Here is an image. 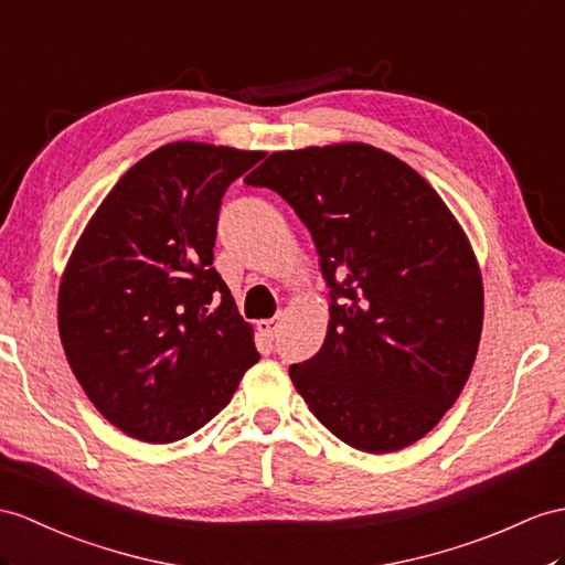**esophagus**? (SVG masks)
Instances as JSON below:
<instances>
[{"mask_svg": "<svg viewBox=\"0 0 565 565\" xmlns=\"http://www.w3.org/2000/svg\"><path fill=\"white\" fill-rule=\"evenodd\" d=\"M258 328H260V333H264L268 340H273L275 335H278V328H280V316H275V319H266V321H260V323H258Z\"/></svg>", "mask_w": 565, "mask_h": 565, "instance_id": "1", "label": "esophagus"}]
</instances>
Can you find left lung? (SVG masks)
I'll return each instance as SVG.
<instances>
[{
  "instance_id": "8db88e82",
  "label": "left lung",
  "mask_w": 565,
  "mask_h": 565,
  "mask_svg": "<svg viewBox=\"0 0 565 565\" xmlns=\"http://www.w3.org/2000/svg\"><path fill=\"white\" fill-rule=\"evenodd\" d=\"M292 205L330 295L323 348L290 379L313 417L364 452L429 434L470 376L481 275L441 196L366 143L273 153L244 179Z\"/></svg>"
}]
</instances>
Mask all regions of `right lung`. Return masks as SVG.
Returning a JSON list of instances; mask_svg holds the SVG:
<instances>
[{"mask_svg": "<svg viewBox=\"0 0 565 565\" xmlns=\"http://www.w3.org/2000/svg\"><path fill=\"white\" fill-rule=\"evenodd\" d=\"M260 158L194 141L153 150L109 191L68 258L66 360L100 415L139 441L199 431L258 362L213 246L227 186Z\"/></svg>", "mask_w": 565, "mask_h": 565, "instance_id": "right-lung-1", "label": "right lung"}]
</instances>
